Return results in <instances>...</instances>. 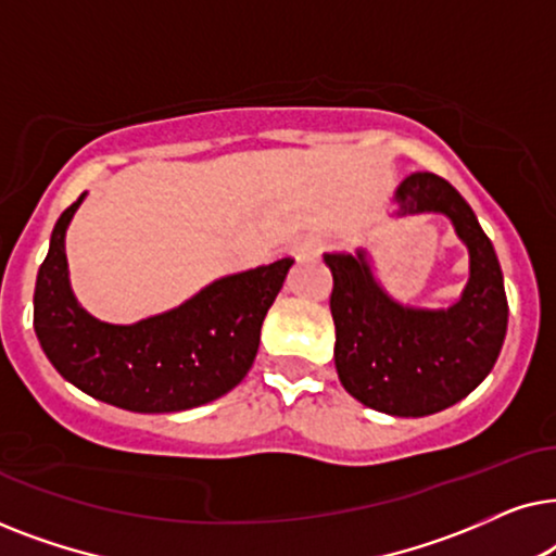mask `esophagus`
Returning a JSON list of instances; mask_svg holds the SVG:
<instances>
[{"label": "esophagus", "mask_w": 556, "mask_h": 556, "mask_svg": "<svg viewBox=\"0 0 556 556\" xmlns=\"http://www.w3.org/2000/svg\"><path fill=\"white\" fill-rule=\"evenodd\" d=\"M324 250V242L318 238H303L291 248V257L295 261H308V257H318Z\"/></svg>", "instance_id": "34e87169"}]
</instances>
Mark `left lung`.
<instances>
[{
    "label": "left lung",
    "mask_w": 556,
    "mask_h": 556,
    "mask_svg": "<svg viewBox=\"0 0 556 556\" xmlns=\"http://www.w3.org/2000/svg\"><path fill=\"white\" fill-rule=\"evenodd\" d=\"M392 217L445 215L468 248V283L447 308L400 303L375 276L371 255L324 253L333 276V362L364 407L425 417L468 397L489 377L506 339L508 303L496 250L458 189L430 172L400 181Z\"/></svg>",
    "instance_id": "1"
}]
</instances>
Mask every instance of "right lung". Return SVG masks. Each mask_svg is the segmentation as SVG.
Returning a JSON list of instances; mask_svg holds the SVG:
<instances>
[{
  "label": "right lung",
  "mask_w": 556,
  "mask_h": 556,
  "mask_svg": "<svg viewBox=\"0 0 556 556\" xmlns=\"http://www.w3.org/2000/svg\"><path fill=\"white\" fill-rule=\"evenodd\" d=\"M83 200L60 215L35 283V333L60 377L90 397L147 415L207 405L238 387L291 257L212 280L136 324H109L80 306L67 270L65 232Z\"/></svg>",
  "instance_id": "1"
}]
</instances>
